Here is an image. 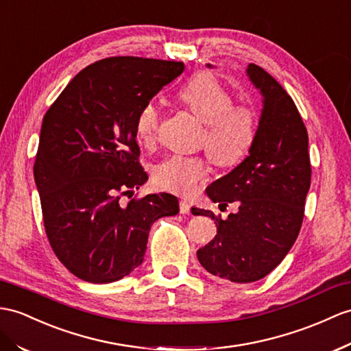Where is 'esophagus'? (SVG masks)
Returning a JSON list of instances; mask_svg holds the SVG:
<instances>
[{
	"label": "esophagus",
	"mask_w": 351,
	"mask_h": 351,
	"mask_svg": "<svg viewBox=\"0 0 351 351\" xmlns=\"http://www.w3.org/2000/svg\"><path fill=\"white\" fill-rule=\"evenodd\" d=\"M180 213L182 215H189L191 213V204L184 199L180 201Z\"/></svg>",
	"instance_id": "obj_1"
}]
</instances>
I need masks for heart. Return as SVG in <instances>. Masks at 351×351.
Listing matches in <instances>:
<instances>
[{
  "mask_svg": "<svg viewBox=\"0 0 351 351\" xmlns=\"http://www.w3.org/2000/svg\"><path fill=\"white\" fill-rule=\"evenodd\" d=\"M178 99L205 123L202 146L219 167H235L249 155L258 136V114L249 106H234V97L215 75L198 73L178 92ZM159 110L153 101L144 104L135 117V135L141 143L156 140ZM208 178L202 158L169 156L153 169V182L177 195L191 196Z\"/></svg>",
  "mask_w": 351,
  "mask_h": 351,
  "instance_id": "heart-1",
  "label": "heart"
}]
</instances>
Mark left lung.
<instances>
[{
    "mask_svg": "<svg viewBox=\"0 0 351 351\" xmlns=\"http://www.w3.org/2000/svg\"><path fill=\"white\" fill-rule=\"evenodd\" d=\"M247 75L263 98L258 136L249 156L205 191L219 207L235 202L238 211L223 220L192 208L217 226V235L196 253L199 263L234 283L258 281L285 259L301 229L311 183L308 134L293 99L263 68L249 64Z\"/></svg>",
    "mask_w": 351,
    "mask_h": 351,
    "instance_id": "obj_1",
    "label": "left lung"
}]
</instances>
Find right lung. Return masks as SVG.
Wrapping results in <instances>:
<instances>
[{"label":"right lung","mask_w":351,"mask_h":351,"mask_svg":"<svg viewBox=\"0 0 351 351\" xmlns=\"http://www.w3.org/2000/svg\"><path fill=\"white\" fill-rule=\"evenodd\" d=\"M183 62L113 56L84 68L43 117L34 178L46 235L64 267L89 283H113L140 267L152 225L176 216L171 193L131 198L147 182L135 117L177 79Z\"/></svg>","instance_id":"right-lung-1"}]
</instances>
